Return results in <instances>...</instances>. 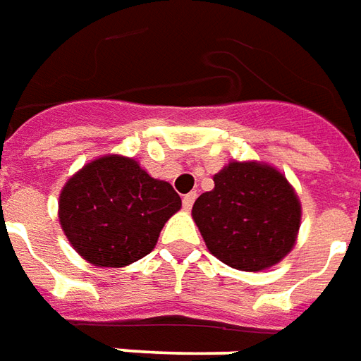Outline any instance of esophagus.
<instances>
[{
	"label": "esophagus",
	"instance_id": "1",
	"mask_svg": "<svg viewBox=\"0 0 361 361\" xmlns=\"http://www.w3.org/2000/svg\"><path fill=\"white\" fill-rule=\"evenodd\" d=\"M196 198H198V194H196V192L185 194V196H183V208H185V209L192 208V204H194V200H196Z\"/></svg>",
	"mask_w": 361,
	"mask_h": 361
}]
</instances>
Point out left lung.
Instances as JSON below:
<instances>
[{
  "label": "left lung",
  "mask_w": 361,
  "mask_h": 361,
  "mask_svg": "<svg viewBox=\"0 0 361 361\" xmlns=\"http://www.w3.org/2000/svg\"><path fill=\"white\" fill-rule=\"evenodd\" d=\"M198 196L192 217L209 252L237 270L258 272L293 247L301 206L282 173L260 163H229Z\"/></svg>",
  "instance_id": "left-lung-1"
}]
</instances>
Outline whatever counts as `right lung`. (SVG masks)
Returning a JSON list of instances; mask_svg holds the SVG:
<instances>
[{
  "instance_id": "right-lung-1",
  "label": "right lung",
  "mask_w": 361,
  "mask_h": 361,
  "mask_svg": "<svg viewBox=\"0 0 361 361\" xmlns=\"http://www.w3.org/2000/svg\"><path fill=\"white\" fill-rule=\"evenodd\" d=\"M178 209L173 186L120 155L91 161L60 194L63 233L94 267H128L149 255Z\"/></svg>"
}]
</instances>
